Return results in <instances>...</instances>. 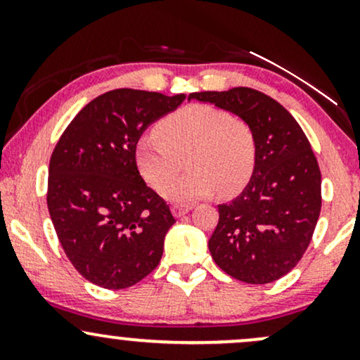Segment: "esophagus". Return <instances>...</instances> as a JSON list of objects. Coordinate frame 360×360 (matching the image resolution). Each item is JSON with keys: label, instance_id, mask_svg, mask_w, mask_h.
<instances>
[{"label": "esophagus", "instance_id": "esophagus-1", "mask_svg": "<svg viewBox=\"0 0 360 360\" xmlns=\"http://www.w3.org/2000/svg\"><path fill=\"white\" fill-rule=\"evenodd\" d=\"M193 210V205H174L172 206V213L174 217H183V214L189 213Z\"/></svg>", "mask_w": 360, "mask_h": 360}]
</instances>
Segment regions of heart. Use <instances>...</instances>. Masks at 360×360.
Returning <instances> with one entry per match:
<instances>
[{
    "label": "heart",
    "instance_id": "b5f03b06",
    "mask_svg": "<svg viewBox=\"0 0 360 360\" xmlns=\"http://www.w3.org/2000/svg\"><path fill=\"white\" fill-rule=\"evenodd\" d=\"M184 155L190 171L172 180ZM135 159L152 188L166 184L162 194L167 200L189 203L217 189L230 196L249 183L257 160V140L243 120L208 105H189L164 118L157 130L140 135Z\"/></svg>",
    "mask_w": 360,
    "mask_h": 360
}]
</instances>
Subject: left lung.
I'll list each match as a JSON object with an SVG mask.
<instances>
[{
	"mask_svg": "<svg viewBox=\"0 0 360 360\" xmlns=\"http://www.w3.org/2000/svg\"><path fill=\"white\" fill-rule=\"evenodd\" d=\"M238 115L254 130L257 160L243 193L218 205L208 247L233 279L267 284L295 269L311 242L321 210V172L300 123L281 103L252 88L191 93Z\"/></svg>",
	"mask_w": 360,
	"mask_h": 360,
	"instance_id": "8db88e82",
	"label": "left lung"
}]
</instances>
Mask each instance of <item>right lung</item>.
I'll list each match as a JSON object with an SVG mask.
<instances>
[{"mask_svg":"<svg viewBox=\"0 0 360 360\" xmlns=\"http://www.w3.org/2000/svg\"><path fill=\"white\" fill-rule=\"evenodd\" d=\"M184 98L108 91L74 117L53 148L49 213L68 259L96 286L130 288L159 266L176 218L140 176L135 146L152 122Z\"/></svg>","mask_w":360,"mask_h":360,"instance_id":"add662e5","label":"right lung"}]
</instances>
